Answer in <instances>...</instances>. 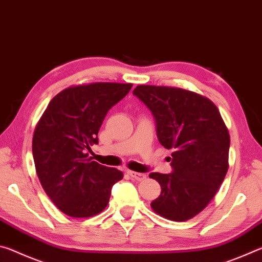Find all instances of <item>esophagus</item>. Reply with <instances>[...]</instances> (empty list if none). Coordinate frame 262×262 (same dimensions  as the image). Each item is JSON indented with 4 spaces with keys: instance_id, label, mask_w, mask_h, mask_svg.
I'll use <instances>...</instances> for the list:
<instances>
[{
    "instance_id": "obj_1",
    "label": "esophagus",
    "mask_w": 262,
    "mask_h": 262,
    "mask_svg": "<svg viewBox=\"0 0 262 262\" xmlns=\"http://www.w3.org/2000/svg\"><path fill=\"white\" fill-rule=\"evenodd\" d=\"M128 174L130 176L132 179H134L136 181H143L145 178H147V176H145L144 173H139V172L128 171Z\"/></svg>"
}]
</instances>
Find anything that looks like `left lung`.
<instances>
[{"mask_svg":"<svg viewBox=\"0 0 262 262\" xmlns=\"http://www.w3.org/2000/svg\"><path fill=\"white\" fill-rule=\"evenodd\" d=\"M133 95L151 111L159 143L172 149V172H152L161 195L152 210L167 220H190L207 207L229 167L230 135L216 105L179 88L139 85Z\"/></svg>","mask_w":262,"mask_h":262,"instance_id":"obj_1","label":"left lung"}]
</instances>
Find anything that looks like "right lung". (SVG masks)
<instances>
[{
    "instance_id": "1",
    "label": "right lung",
    "mask_w": 262,
    "mask_h": 262,
    "mask_svg": "<svg viewBox=\"0 0 262 262\" xmlns=\"http://www.w3.org/2000/svg\"><path fill=\"white\" fill-rule=\"evenodd\" d=\"M133 84L92 83L64 89L48 104L35 127L32 152L42 188L53 203L72 217H91L107 206L121 171L89 157L111 107Z\"/></svg>"
}]
</instances>
